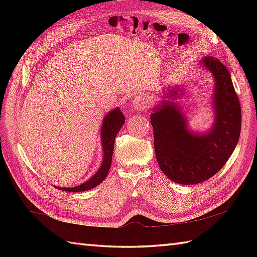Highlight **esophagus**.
Returning <instances> with one entry per match:
<instances>
[{
	"label": "esophagus",
	"mask_w": 257,
	"mask_h": 257,
	"mask_svg": "<svg viewBox=\"0 0 257 257\" xmlns=\"http://www.w3.org/2000/svg\"><path fill=\"white\" fill-rule=\"evenodd\" d=\"M149 99H147L145 97H141V96H135L133 98V108L134 110H145L146 108L149 107Z\"/></svg>",
	"instance_id": "esophagus-1"
}]
</instances>
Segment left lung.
<instances>
[{
  "label": "left lung",
  "instance_id": "obj_1",
  "mask_svg": "<svg viewBox=\"0 0 257 257\" xmlns=\"http://www.w3.org/2000/svg\"><path fill=\"white\" fill-rule=\"evenodd\" d=\"M199 66L214 81L210 97L213 122L198 132L191 128L181 99L183 85L168 87L152 108L156 158L161 171L180 184H198L219 172L233 154L241 134V106L228 69L214 56H204Z\"/></svg>",
  "mask_w": 257,
  "mask_h": 257
}]
</instances>
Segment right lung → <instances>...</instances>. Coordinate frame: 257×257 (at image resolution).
<instances>
[{
  "instance_id": "add662e5",
  "label": "right lung",
  "mask_w": 257,
  "mask_h": 257,
  "mask_svg": "<svg viewBox=\"0 0 257 257\" xmlns=\"http://www.w3.org/2000/svg\"><path fill=\"white\" fill-rule=\"evenodd\" d=\"M124 121L125 118L119 107L112 109V110L107 112L105 116H103L102 122L100 125L102 161L99 168H98V170L94 173V176L90 177L88 180H86L85 182L76 185V187L61 188L56 187V185H54V187L57 188L58 190L66 191V192H81V191L94 189L98 184H100L103 180L106 179L109 172V169H110L114 147V138H116V136L118 135L119 130L121 129Z\"/></svg>"
}]
</instances>
